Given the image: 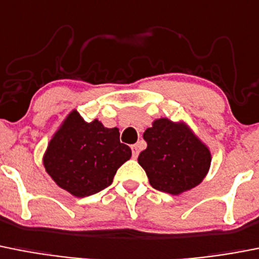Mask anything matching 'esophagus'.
Segmentation results:
<instances>
[{"label": "esophagus", "instance_id": "obj_1", "mask_svg": "<svg viewBox=\"0 0 259 259\" xmlns=\"http://www.w3.org/2000/svg\"><path fill=\"white\" fill-rule=\"evenodd\" d=\"M131 150H132V156H134V158L136 159L137 155H139V146H137V145H132L131 146Z\"/></svg>", "mask_w": 259, "mask_h": 259}]
</instances>
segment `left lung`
I'll return each instance as SVG.
<instances>
[{"label":"left lung","instance_id":"obj_1","mask_svg":"<svg viewBox=\"0 0 259 259\" xmlns=\"http://www.w3.org/2000/svg\"><path fill=\"white\" fill-rule=\"evenodd\" d=\"M148 148L137 162L154 189L180 195L203 182L209 172L212 154L184 120L154 119L144 132Z\"/></svg>","mask_w":259,"mask_h":259}]
</instances>
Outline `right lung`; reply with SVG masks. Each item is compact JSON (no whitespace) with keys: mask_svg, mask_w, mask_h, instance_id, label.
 Returning a JSON list of instances; mask_svg holds the SVG:
<instances>
[{"mask_svg":"<svg viewBox=\"0 0 259 259\" xmlns=\"http://www.w3.org/2000/svg\"><path fill=\"white\" fill-rule=\"evenodd\" d=\"M131 155L117 127H104L99 119L86 122L73 109L52 135L42 163L59 187L84 198L108 187Z\"/></svg>","mask_w":259,"mask_h":259,"instance_id":"obj_1","label":"right lung"}]
</instances>
